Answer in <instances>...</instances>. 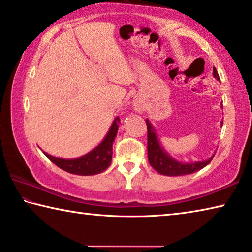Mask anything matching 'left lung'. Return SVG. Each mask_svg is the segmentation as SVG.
Returning a JSON list of instances; mask_svg holds the SVG:
<instances>
[{
    "label": "left lung",
    "instance_id": "obj_1",
    "mask_svg": "<svg viewBox=\"0 0 252 252\" xmlns=\"http://www.w3.org/2000/svg\"><path fill=\"white\" fill-rule=\"evenodd\" d=\"M213 76L220 81L219 74L217 72L216 67H213ZM222 108V106H221ZM147 129H148V159L149 163L151 167L156 170L157 172L163 176L168 177H178V176H186V174H191L193 172L199 171L210 163L213 159V155L211 158L204 161L193 162V163H183L179 162L172 157H170L167 152L163 150L161 144L158 140V136L155 132V129L149 120L147 119ZM223 125V121H221V126Z\"/></svg>",
    "mask_w": 252,
    "mask_h": 252
}]
</instances>
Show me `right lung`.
Here are the masks:
<instances>
[{
    "label": "right lung",
    "instance_id": "obj_1",
    "mask_svg": "<svg viewBox=\"0 0 252 252\" xmlns=\"http://www.w3.org/2000/svg\"><path fill=\"white\" fill-rule=\"evenodd\" d=\"M119 122H120V119L117 117L103 141L92 151L82 157L76 158V159H61V158L53 157L46 152H44V155L60 169L72 174L93 176V174L103 172L109 168L111 161H112V146L118 133Z\"/></svg>",
    "mask_w": 252,
    "mask_h": 252
}]
</instances>
